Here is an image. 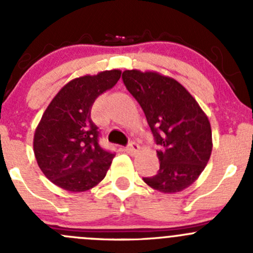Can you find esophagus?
<instances>
[{
	"label": "esophagus",
	"mask_w": 253,
	"mask_h": 253,
	"mask_svg": "<svg viewBox=\"0 0 253 253\" xmlns=\"http://www.w3.org/2000/svg\"><path fill=\"white\" fill-rule=\"evenodd\" d=\"M141 149V147H139L138 144H137V143H134V142H131V143H128V145H127L126 147V152L128 153V154H131V155H133V154H136L137 152H138V150Z\"/></svg>",
	"instance_id": "1"
}]
</instances>
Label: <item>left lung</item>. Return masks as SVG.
I'll use <instances>...</instances> for the list:
<instances>
[{
    "label": "left lung",
    "mask_w": 253,
    "mask_h": 253,
    "mask_svg": "<svg viewBox=\"0 0 253 253\" xmlns=\"http://www.w3.org/2000/svg\"><path fill=\"white\" fill-rule=\"evenodd\" d=\"M122 81L144 111L159 145L158 174L143 180L164 193L185 190L197 180L211 158L213 143L208 117L174 78L127 70Z\"/></svg>",
    "instance_id": "1"
}]
</instances>
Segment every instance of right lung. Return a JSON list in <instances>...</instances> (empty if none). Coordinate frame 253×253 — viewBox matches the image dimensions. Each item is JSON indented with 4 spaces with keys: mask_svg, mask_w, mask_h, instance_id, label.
<instances>
[{
    "mask_svg": "<svg viewBox=\"0 0 253 253\" xmlns=\"http://www.w3.org/2000/svg\"><path fill=\"white\" fill-rule=\"evenodd\" d=\"M120 77L121 71L111 70L76 78L48 104L35 129L34 154L42 174L58 187L83 192L105 177L115 154L99 144L90 110Z\"/></svg>",
    "mask_w": 253,
    "mask_h": 253,
    "instance_id": "obj_1",
    "label": "right lung"
}]
</instances>
